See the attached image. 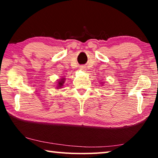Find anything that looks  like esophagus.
<instances>
[{
  "mask_svg": "<svg viewBox=\"0 0 158 158\" xmlns=\"http://www.w3.org/2000/svg\"><path fill=\"white\" fill-rule=\"evenodd\" d=\"M81 69V70H83V69H85V67H83V66H81V68H80Z\"/></svg>",
  "mask_w": 158,
  "mask_h": 158,
  "instance_id": "obj_1",
  "label": "esophagus"
}]
</instances>
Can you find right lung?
<instances>
[{
  "label": "right lung",
  "mask_w": 158,
  "mask_h": 158,
  "mask_svg": "<svg viewBox=\"0 0 158 158\" xmlns=\"http://www.w3.org/2000/svg\"><path fill=\"white\" fill-rule=\"evenodd\" d=\"M63 83H64V79H62L61 81H59V83H58V88H61L62 85H63Z\"/></svg>",
  "instance_id": "add662e5"
}]
</instances>
